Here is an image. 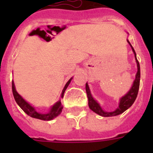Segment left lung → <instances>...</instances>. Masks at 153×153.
<instances>
[{
	"mask_svg": "<svg viewBox=\"0 0 153 153\" xmlns=\"http://www.w3.org/2000/svg\"><path fill=\"white\" fill-rule=\"evenodd\" d=\"M127 41L129 44L130 47L132 48V50H133V53H134V56H135L136 62H137V72L136 74V78L133 81V83L131 86L130 90L127 92V93L125 94L124 96H122L121 98H120V101H119V105L118 107L115 110L111 112H107L104 111L102 108L101 107L100 104L98 103L97 101L93 98V96L91 93V90H90V87H89L87 82L86 83V94H87V98H88V105L90 109L94 111V113H96L98 115H100L102 117H114L117 116V115H119V114H122L124 112L127 110V109L129 108V107L133 104V102H135L136 98H137V96L138 91H139V86H140V64H139V62H138L137 59V55H136V52L133 49V46L131 45V44L129 43L128 39Z\"/></svg>",
	"mask_w": 153,
	"mask_h": 153,
	"instance_id": "1",
	"label": "left lung"
}]
</instances>
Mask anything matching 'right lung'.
Instances as JSON below:
<instances>
[{
	"mask_svg": "<svg viewBox=\"0 0 153 153\" xmlns=\"http://www.w3.org/2000/svg\"><path fill=\"white\" fill-rule=\"evenodd\" d=\"M72 78L69 79V81L67 82L66 85H65L64 88L62 90V94H61V98L63 97V94H64V92L66 91V89L67 88V86H69L70 82L71 81ZM12 89H13V97L15 98V101L16 102L17 105L19 106L22 109V110L25 112V114H27L28 116L32 117L33 118L39 119V120H43V121H51L52 119L55 118L56 117H58L61 114L62 112V104H61V101H58L56 103L53 105L50 108L49 111L48 113H40V112H38L36 109H35V107L33 105H32L31 104H29L28 102H26V101L24 99V98L21 97V96L17 93V91L16 90L15 84H14V82L13 81L12 82Z\"/></svg>",
	"mask_w": 153,
	"mask_h": 153,
	"instance_id": "1",
	"label": "right lung"
}]
</instances>
